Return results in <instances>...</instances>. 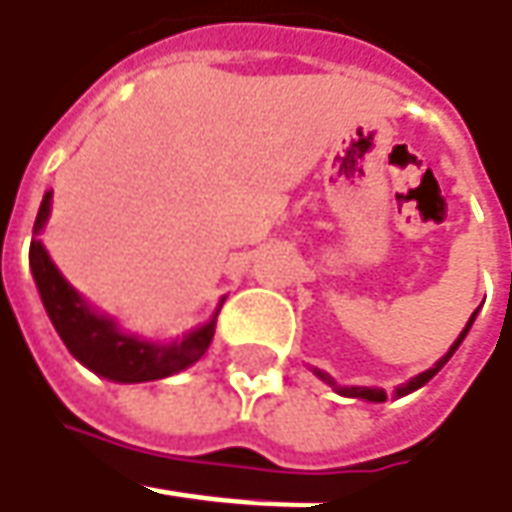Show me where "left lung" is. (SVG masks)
Returning a JSON list of instances; mask_svg holds the SVG:
<instances>
[{"mask_svg": "<svg viewBox=\"0 0 512 512\" xmlns=\"http://www.w3.org/2000/svg\"><path fill=\"white\" fill-rule=\"evenodd\" d=\"M473 320H476V311H473V317H470V320H467L465 331H462V334H459V337H456V343L450 345V351H448V354H445V357H442V360L436 362V365H433V368H428V371H422V374H419V377H414V379H411V382H405V385H399V388H397V397H405V394H411V391H416V388H422V385H425V382H428V379L436 377V371H439V368H442V365H445V362H448L450 357H453V351H456V348H459V345H462V340H465V334H467V331H470V326H473ZM314 374H317V377L323 379V382H328V385H331V388H334V391H337V394H343V397L368 399V402H385V399H388V394H385V391H382V388H357V385H351V388H343V385H337V382H334V379L328 377L326 371H317V368H314Z\"/></svg>", "mask_w": 512, "mask_h": 512, "instance_id": "obj_1", "label": "left lung"}]
</instances>
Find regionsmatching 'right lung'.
<instances>
[{"label":"right lung","mask_w":512,"mask_h":512,"mask_svg":"<svg viewBox=\"0 0 512 512\" xmlns=\"http://www.w3.org/2000/svg\"><path fill=\"white\" fill-rule=\"evenodd\" d=\"M50 198L53 192H45L39 215L33 223V243H30V272L36 280V289L42 294L47 317L53 328L59 331L62 343L67 351L87 365L90 371H96L98 377L113 379V382H152V379H164L169 374H178L189 368L192 362H198L206 354V348L215 337V320L218 311L212 314L209 323L201 328L184 334L175 343L161 345L150 340H138L133 334H124L115 326L110 317L98 314L90 309L81 294L56 269V263L50 260L42 240L36 235L42 232L50 215Z\"/></svg>","instance_id":"add662e5"}]
</instances>
